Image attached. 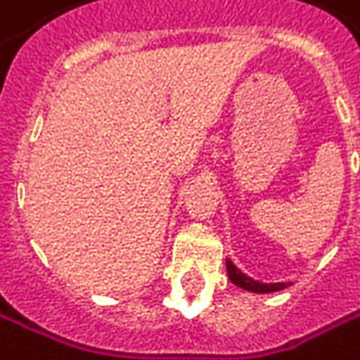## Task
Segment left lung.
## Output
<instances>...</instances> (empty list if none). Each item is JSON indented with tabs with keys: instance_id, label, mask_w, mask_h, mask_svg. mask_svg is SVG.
I'll return each mask as SVG.
<instances>
[{
	"instance_id": "8db88e82",
	"label": "left lung",
	"mask_w": 360,
	"mask_h": 360,
	"mask_svg": "<svg viewBox=\"0 0 360 360\" xmlns=\"http://www.w3.org/2000/svg\"><path fill=\"white\" fill-rule=\"evenodd\" d=\"M227 275H229L233 285H237V287L251 292H275L281 291V289H287L291 285V283H259V281L251 279L249 275H245L243 271H239L229 259H227Z\"/></svg>"
}]
</instances>
